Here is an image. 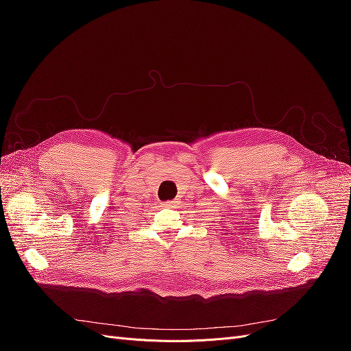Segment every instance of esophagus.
<instances>
[{
	"instance_id": "34e87169",
	"label": "esophagus",
	"mask_w": 351,
	"mask_h": 351,
	"mask_svg": "<svg viewBox=\"0 0 351 351\" xmlns=\"http://www.w3.org/2000/svg\"><path fill=\"white\" fill-rule=\"evenodd\" d=\"M177 205H178L177 200H167V202H164V204H162L164 208H176Z\"/></svg>"
}]
</instances>
